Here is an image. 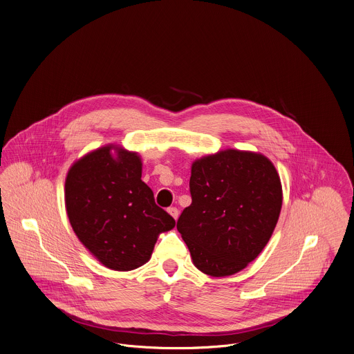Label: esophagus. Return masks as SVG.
<instances>
[{"instance_id":"esophagus-1","label":"esophagus","mask_w":354,"mask_h":354,"mask_svg":"<svg viewBox=\"0 0 354 354\" xmlns=\"http://www.w3.org/2000/svg\"><path fill=\"white\" fill-rule=\"evenodd\" d=\"M168 212L172 215L174 219H178V216H179V209H178L176 207H169V208H168Z\"/></svg>"}]
</instances>
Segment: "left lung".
<instances>
[{
	"label": "left lung",
	"instance_id": "8db88e82",
	"mask_svg": "<svg viewBox=\"0 0 354 354\" xmlns=\"http://www.w3.org/2000/svg\"><path fill=\"white\" fill-rule=\"evenodd\" d=\"M192 204L176 223L194 266L211 277L233 275L266 248L282 207L272 162L256 153L225 150L193 162Z\"/></svg>",
	"mask_w": 354,
	"mask_h": 354
}]
</instances>
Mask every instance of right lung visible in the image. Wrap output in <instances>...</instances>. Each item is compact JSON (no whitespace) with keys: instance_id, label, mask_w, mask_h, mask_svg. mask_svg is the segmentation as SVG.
Returning <instances> with one entry per match:
<instances>
[{"instance_id":"right-lung-1","label":"right lung","mask_w":354,"mask_h":354,"mask_svg":"<svg viewBox=\"0 0 354 354\" xmlns=\"http://www.w3.org/2000/svg\"><path fill=\"white\" fill-rule=\"evenodd\" d=\"M101 147L79 161L65 180L69 222L84 248L106 268L131 271L146 264L161 232L175 219L142 180L136 153Z\"/></svg>"}]
</instances>
